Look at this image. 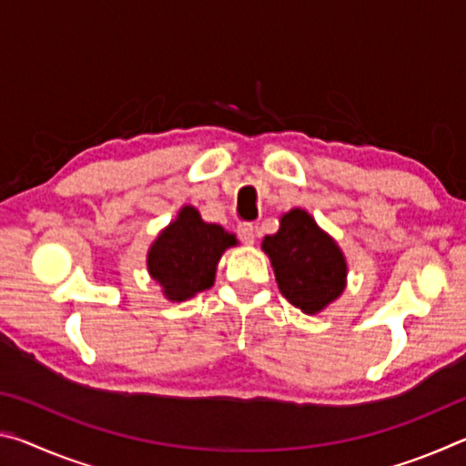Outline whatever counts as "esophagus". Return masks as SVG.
Here are the masks:
<instances>
[{"instance_id": "34e87169", "label": "esophagus", "mask_w": 466, "mask_h": 466, "mask_svg": "<svg viewBox=\"0 0 466 466\" xmlns=\"http://www.w3.org/2000/svg\"><path fill=\"white\" fill-rule=\"evenodd\" d=\"M238 236L244 244H252L255 242V228H252L250 224H242V226H238Z\"/></svg>"}]
</instances>
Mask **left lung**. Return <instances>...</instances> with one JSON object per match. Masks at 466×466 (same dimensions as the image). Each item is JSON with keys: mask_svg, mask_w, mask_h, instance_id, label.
<instances>
[{"mask_svg": "<svg viewBox=\"0 0 466 466\" xmlns=\"http://www.w3.org/2000/svg\"><path fill=\"white\" fill-rule=\"evenodd\" d=\"M261 247L271 258L279 291L296 309L317 314L343 294V252L309 211L296 208L283 214L279 230L265 236Z\"/></svg>", "mask_w": 466, "mask_h": 466, "instance_id": "1", "label": "left lung"}]
</instances>
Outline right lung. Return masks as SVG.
I'll return each mask as SVG.
<instances>
[{"label":"right lung","mask_w":466,"mask_h":466,"mask_svg":"<svg viewBox=\"0 0 466 466\" xmlns=\"http://www.w3.org/2000/svg\"><path fill=\"white\" fill-rule=\"evenodd\" d=\"M236 242L234 234L203 222L199 211L185 205L149 247L147 271L170 302H183L214 286L218 261Z\"/></svg>","instance_id":"1"}]
</instances>
